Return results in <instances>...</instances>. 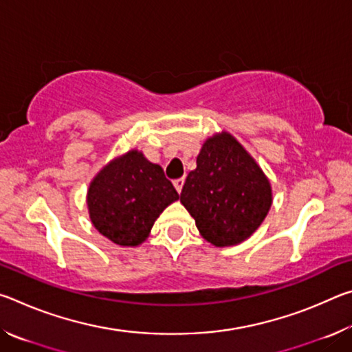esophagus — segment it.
<instances>
[{"mask_svg": "<svg viewBox=\"0 0 352 352\" xmlns=\"http://www.w3.org/2000/svg\"><path fill=\"white\" fill-rule=\"evenodd\" d=\"M183 184H184V178H177V180L174 182V186H175V189H177V192H178V194L182 192Z\"/></svg>", "mask_w": 352, "mask_h": 352, "instance_id": "1", "label": "esophagus"}]
</instances>
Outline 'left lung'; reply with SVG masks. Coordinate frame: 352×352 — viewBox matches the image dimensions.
Here are the masks:
<instances>
[{"label": "left lung", "instance_id": "8db88e82", "mask_svg": "<svg viewBox=\"0 0 352 352\" xmlns=\"http://www.w3.org/2000/svg\"><path fill=\"white\" fill-rule=\"evenodd\" d=\"M180 201L204 239L230 247L248 239L264 222L272 206V186L241 142L222 132L204 142Z\"/></svg>", "mask_w": 352, "mask_h": 352}]
</instances>
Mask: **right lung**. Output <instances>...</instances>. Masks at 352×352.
<instances>
[{
    "mask_svg": "<svg viewBox=\"0 0 352 352\" xmlns=\"http://www.w3.org/2000/svg\"><path fill=\"white\" fill-rule=\"evenodd\" d=\"M175 200L178 192L162 166L135 148L100 169L87 194L94 228L122 247L144 242L155 220Z\"/></svg>",
    "mask_w": 352,
    "mask_h": 352,
    "instance_id": "obj_1",
    "label": "right lung"
}]
</instances>
